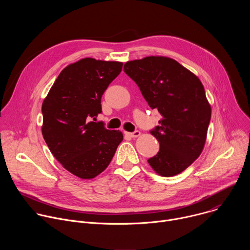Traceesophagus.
<instances>
[{"mask_svg": "<svg viewBox=\"0 0 250 250\" xmlns=\"http://www.w3.org/2000/svg\"><path fill=\"white\" fill-rule=\"evenodd\" d=\"M128 136H130V137H137V136H139L140 135V131H138V130H135V131H133V132H125Z\"/></svg>", "mask_w": 250, "mask_h": 250, "instance_id": "obj_1", "label": "esophagus"}]
</instances>
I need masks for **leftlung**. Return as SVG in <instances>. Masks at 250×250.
I'll use <instances>...</instances> for the list:
<instances>
[{
	"instance_id": "left-lung-1",
	"label": "left lung",
	"mask_w": 250,
	"mask_h": 250,
	"mask_svg": "<svg viewBox=\"0 0 250 250\" xmlns=\"http://www.w3.org/2000/svg\"><path fill=\"white\" fill-rule=\"evenodd\" d=\"M124 71L161 115L159 125L150 130L160 148L147 160L149 165L164 177L181 173L200 156L207 138L211 110L202 82L164 56L127 61Z\"/></svg>"
}]
</instances>
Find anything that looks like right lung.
<instances>
[{
	"mask_svg": "<svg viewBox=\"0 0 250 250\" xmlns=\"http://www.w3.org/2000/svg\"><path fill=\"white\" fill-rule=\"evenodd\" d=\"M123 63L83 58L65 67L42 103L43 138L62 166L92 179L112 161L124 135L90 121L102 113L101 99Z\"/></svg>",
	"mask_w": 250,
	"mask_h": 250,
	"instance_id": "add662e5",
	"label": "right lung"
}]
</instances>
